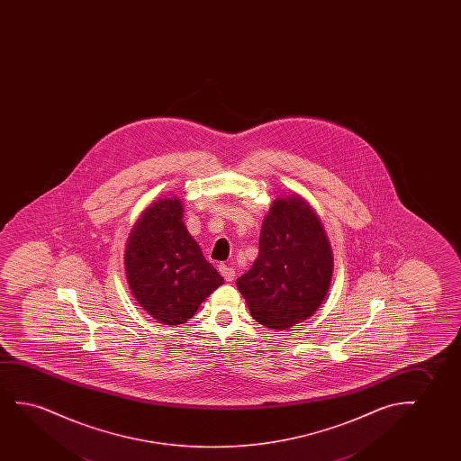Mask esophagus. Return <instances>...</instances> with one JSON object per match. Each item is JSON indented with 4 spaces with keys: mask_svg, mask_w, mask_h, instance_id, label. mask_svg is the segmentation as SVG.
I'll list each match as a JSON object with an SVG mask.
<instances>
[{
    "mask_svg": "<svg viewBox=\"0 0 461 461\" xmlns=\"http://www.w3.org/2000/svg\"><path fill=\"white\" fill-rule=\"evenodd\" d=\"M219 272H221V277L225 278L227 282H233L234 277H236V271H234L233 267H230L227 265H219Z\"/></svg>",
    "mask_w": 461,
    "mask_h": 461,
    "instance_id": "obj_1",
    "label": "esophagus"
}]
</instances>
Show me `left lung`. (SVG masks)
Returning a JSON list of instances; mask_svg holds the SVG:
<instances>
[{"label":"left lung","instance_id":"obj_1","mask_svg":"<svg viewBox=\"0 0 461 461\" xmlns=\"http://www.w3.org/2000/svg\"><path fill=\"white\" fill-rule=\"evenodd\" d=\"M334 255L321 221L303 196H277L259 231L252 267L236 280L253 320L286 330L320 309L330 286Z\"/></svg>","mask_w":461,"mask_h":461}]
</instances>
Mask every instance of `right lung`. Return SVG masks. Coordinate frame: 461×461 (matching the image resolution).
Returning <instances> with one entry per match:
<instances>
[{
    "label": "right lung",
    "mask_w": 461,
    "mask_h": 461,
    "mask_svg": "<svg viewBox=\"0 0 461 461\" xmlns=\"http://www.w3.org/2000/svg\"><path fill=\"white\" fill-rule=\"evenodd\" d=\"M183 215L179 196L158 198L135 221L124 250L127 284L135 301L167 326L189 321L223 284L187 231Z\"/></svg>",
    "instance_id": "obj_1"
}]
</instances>
